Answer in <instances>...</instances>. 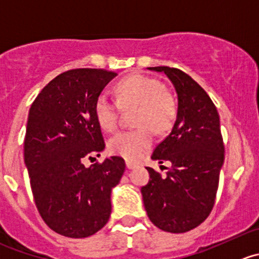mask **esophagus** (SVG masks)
Masks as SVG:
<instances>
[{"mask_svg":"<svg viewBox=\"0 0 259 259\" xmlns=\"http://www.w3.org/2000/svg\"><path fill=\"white\" fill-rule=\"evenodd\" d=\"M135 167V164L133 162H129V160H126V168L127 169H133V168Z\"/></svg>","mask_w":259,"mask_h":259,"instance_id":"esophagus-1","label":"esophagus"}]
</instances>
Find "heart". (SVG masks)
I'll return each mask as SVG.
<instances>
[{
  "label": "heart",
  "instance_id": "1",
  "mask_svg": "<svg viewBox=\"0 0 259 259\" xmlns=\"http://www.w3.org/2000/svg\"><path fill=\"white\" fill-rule=\"evenodd\" d=\"M116 101L100 95L95 102V117L105 132L119 125L120 107L137 109L134 124L138 129L120 132L109 140V150L127 160H137L153 144L152 129L163 133L170 129L177 117V104L164 84L144 74L125 77L115 86Z\"/></svg>",
  "mask_w": 259,
  "mask_h": 259
}]
</instances>
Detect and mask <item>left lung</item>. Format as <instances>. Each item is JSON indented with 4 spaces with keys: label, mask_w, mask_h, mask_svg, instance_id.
Masks as SVG:
<instances>
[{
    "label": "left lung",
    "mask_w": 259,
    "mask_h": 259,
    "mask_svg": "<svg viewBox=\"0 0 259 259\" xmlns=\"http://www.w3.org/2000/svg\"><path fill=\"white\" fill-rule=\"evenodd\" d=\"M164 73L178 97L177 119L167 138L155 147L152 159L172 163L164 177L147 167L149 182L142 187L150 222L169 233L199 227L211 212L224 163L220 119L205 90L181 69L149 67Z\"/></svg>",
    "instance_id": "obj_1"
}]
</instances>
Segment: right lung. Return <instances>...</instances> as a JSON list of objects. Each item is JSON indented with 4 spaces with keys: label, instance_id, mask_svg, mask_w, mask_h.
I'll use <instances>...</instances> for the list:
<instances>
[{
    "label": "right lung",
    "instance_id": "1",
    "mask_svg": "<svg viewBox=\"0 0 259 259\" xmlns=\"http://www.w3.org/2000/svg\"><path fill=\"white\" fill-rule=\"evenodd\" d=\"M116 76L96 68L60 73L32 102L24 158L40 217L68 238L94 235L111 214V190L125 170L121 157L84 167L83 159L105 149L95 102Z\"/></svg>",
    "mask_w": 259,
    "mask_h": 259
}]
</instances>
